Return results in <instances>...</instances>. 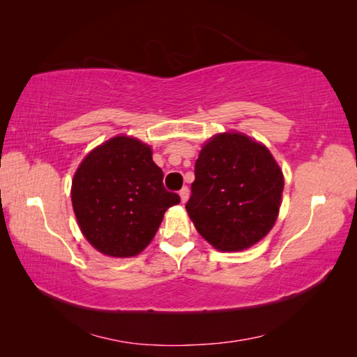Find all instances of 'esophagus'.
<instances>
[{"label":"esophagus","instance_id":"1","mask_svg":"<svg viewBox=\"0 0 357 357\" xmlns=\"http://www.w3.org/2000/svg\"><path fill=\"white\" fill-rule=\"evenodd\" d=\"M179 197H181V202L185 203L187 198H189V189H187V187H183V189L179 190Z\"/></svg>","mask_w":357,"mask_h":357}]
</instances>
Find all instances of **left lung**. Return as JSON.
Masks as SVG:
<instances>
[{
	"label": "left lung",
	"mask_w": 357,
	"mask_h": 357,
	"mask_svg": "<svg viewBox=\"0 0 357 357\" xmlns=\"http://www.w3.org/2000/svg\"><path fill=\"white\" fill-rule=\"evenodd\" d=\"M282 192L283 173L269 149L239 132H225L202 148L185 209L211 245L239 252L274 227Z\"/></svg>",
	"instance_id": "left-lung-1"
}]
</instances>
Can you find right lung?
<instances>
[{
  "instance_id": "right-lung-1",
  "label": "right lung",
  "mask_w": 357,
  "mask_h": 357,
  "mask_svg": "<svg viewBox=\"0 0 357 357\" xmlns=\"http://www.w3.org/2000/svg\"><path fill=\"white\" fill-rule=\"evenodd\" d=\"M153 151L118 135L84 157L72 179V206L83 236L108 257H135L146 247L165 211L181 202L168 192Z\"/></svg>"
}]
</instances>
